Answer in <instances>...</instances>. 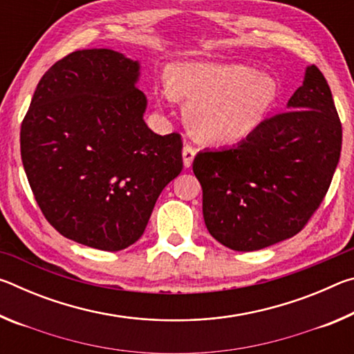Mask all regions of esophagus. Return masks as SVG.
Returning a JSON list of instances; mask_svg holds the SVG:
<instances>
[{
	"label": "esophagus",
	"instance_id": "esophagus-1",
	"mask_svg": "<svg viewBox=\"0 0 354 354\" xmlns=\"http://www.w3.org/2000/svg\"><path fill=\"white\" fill-rule=\"evenodd\" d=\"M195 154H196V149L194 147L184 145V148H183V160H184L185 169H189V167L192 165V162H194Z\"/></svg>",
	"mask_w": 354,
	"mask_h": 354
}]
</instances>
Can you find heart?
I'll return each instance as SVG.
<instances>
[{
  "label": "heart",
  "mask_w": 354,
  "mask_h": 354,
  "mask_svg": "<svg viewBox=\"0 0 354 354\" xmlns=\"http://www.w3.org/2000/svg\"><path fill=\"white\" fill-rule=\"evenodd\" d=\"M187 103L192 133L212 143H237L256 131L274 103L278 86L247 65L183 64L160 97Z\"/></svg>",
  "instance_id": "heart-1"
}]
</instances>
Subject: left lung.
<instances>
[{
    "label": "left lung",
    "mask_w": 354,
    "mask_h": 354,
    "mask_svg": "<svg viewBox=\"0 0 354 354\" xmlns=\"http://www.w3.org/2000/svg\"><path fill=\"white\" fill-rule=\"evenodd\" d=\"M287 106L239 145L195 156L206 227L227 248L254 251L298 234L331 184L342 124L315 65Z\"/></svg>",
    "instance_id": "1"
}]
</instances>
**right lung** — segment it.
Segmentation results:
<instances>
[{"label":"right lung","instance_id":"obj_1","mask_svg":"<svg viewBox=\"0 0 354 354\" xmlns=\"http://www.w3.org/2000/svg\"><path fill=\"white\" fill-rule=\"evenodd\" d=\"M139 62L93 48L41 76L20 131L41 214L64 237L120 251L145 231L160 192L183 170L181 134H154L136 87Z\"/></svg>","mask_w":354,"mask_h":354}]
</instances>
